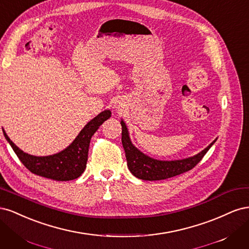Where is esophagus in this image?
<instances>
[{"mask_svg":"<svg viewBox=\"0 0 249 249\" xmlns=\"http://www.w3.org/2000/svg\"><path fill=\"white\" fill-rule=\"evenodd\" d=\"M119 107H120V106H118V105H116V106H115V108H117V109H119Z\"/></svg>","mask_w":249,"mask_h":249,"instance_id":"esophagus-1","label":"esophagus"}]
</instances>
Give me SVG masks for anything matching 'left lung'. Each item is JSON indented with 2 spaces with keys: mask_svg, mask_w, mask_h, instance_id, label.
<instances>
[{
  "mask_svg": "<svg viewBox=\"0 0 249 249\" xmlns=\"http://www.w3.org/2000/svg\"><path fill=\"white\" fill-rule=\"evenodd\" d=\"M123 127L122 142L124 148L127 167H129L132 175L140 179L144 180H160L176 177L189 171L200 162V160L207 154L208 150L212 146L216 139L211 143L209 146L201 150L200 153L190 158H186L183 160L175 161H161L153 159L135 147L129 136V131L124 120L120 122Z\"/></svg>",
  "mask_w": 249,
  "mask_h": 249,
  "instance_id": "8db88e82",
  "label": "left lung"
}]
</instances>
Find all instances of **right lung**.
<instances>
[{
    "label": "right lung",
    "instance_id": "add662e5",
    "mask_svg": "<svg viewBox=\"0 0 249 249\" xmlns=\"http://www.w3.org/2000/svg\"><path fill=\"white\" fill-rule=\"evenodd\" d=\"M110 117V110L101 112L83 127L70 146L58 154L46 157H36L22 152L7 136L4 130L3 133L20 162L34 175L55 180H71L79 178L84 172L88 159L90 139L105 120Z\"/></svg>",
    "mask_w": 249,
    "mask_h": 249
}]
</instances>
